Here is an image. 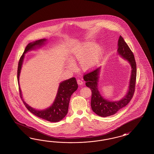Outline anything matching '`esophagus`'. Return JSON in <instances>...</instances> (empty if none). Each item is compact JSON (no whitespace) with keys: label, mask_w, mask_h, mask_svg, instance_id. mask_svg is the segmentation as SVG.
Segmentation results:
<instances>
[{"label":"esophagus","mask_w":154,"mask_h":154,"mask_svg":"<svg viewBox=\"0 0 154 154\" xmlns=\"http://www.w3.org/2000/svg\"><path fill=\"white\" fill-rule=\"evenodd\" d=\"M77 84L79 85H83V84H84V82L82 80H81V79H77Z\"/></svg>","instance_id":"esophagus-1"}]
</instances>
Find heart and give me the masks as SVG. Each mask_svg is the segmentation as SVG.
I'll use <instances>...</instances> for the list:
<instances>
[{"label": "heart", "mask_w": 154, "mask_h": 154, "mask_svg": "<svg viewBox=\"0 0 154 154\" xmlns=\"http://www.w3.org/2000/svg\"><path fill=\"white\" fill-rule=\"evenodd\" d=\"M103 52V47L97 46L95 43H84L75 48L72 52L71 59L72 61L68 60V67L72 69H75L74 62L81 60V65L83 70H93L99 64Z\"/></svg>", "instance_id": "b5f03b06"}]
</instances>
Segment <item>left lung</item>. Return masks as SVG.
<instances>
[{
	"label": "left lung",
	"mask_w": 154,
	"mask_h": 154,
	"mask_svg": "<svg viewBox=\"0 0 154 154\" xmlns=\"http://www.w3.org/2000/svg\"><path fill=\"white\" fill-rule=\"evenodd\" d=\"M117 54L129 63L131 69L128 91L125 96L121 99L117 101H109L104 99L101 95L98 88L101 66L84 76L86 86L91 89L92 92L91 100L92 110L99 116H109L115 114L129 103L134 93L137 76L135 59L130 48L121 35L118 40Z\"/></svg>",
	"instance_id": "1"
}]
</instances>
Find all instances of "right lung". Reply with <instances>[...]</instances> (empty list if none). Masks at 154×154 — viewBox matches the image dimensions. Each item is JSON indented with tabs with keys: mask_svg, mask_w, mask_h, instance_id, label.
<instances>
[{
	"mask_svg": "<svg viewBox=\"0 0 154 154\" xmlns=\"http://www.w3.org/2000/svg\"><path fill=\"white\" fill-rule=\"evenodd\" d=\"M47 41V39H41L34 42L29 43L27 46L26 47L23 54L19 60L17 69V81L19 84L20 97L28 110L36 116L39 117L47 121L58 122L61 120L66 115L68 111L70 97L78 88V85L75 78L72 77L69 79L61 82L59 84L56 97L54 102L52 103L51 106L43 109H35L30 106L25 102L23 98L21 90L20 89L19 84V78L23 64L25 54L28 52L36 50L40 48L46 43V42Z\"/></svg>",
	"mask_w": 154,
	"mask_h": 154,
	"instance_id": "right-lung-1",
	"label": "right lung"
}]
</instances>
